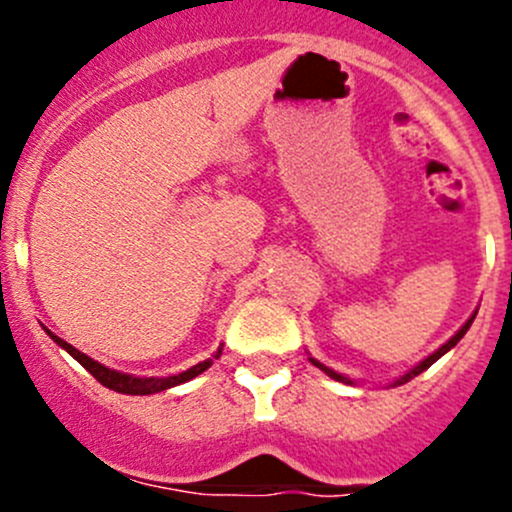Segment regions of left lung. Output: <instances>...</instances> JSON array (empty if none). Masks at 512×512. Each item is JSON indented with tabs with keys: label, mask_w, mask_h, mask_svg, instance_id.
<instances>
[{
	"label": "left lung",
	"mask_w": 512,
	"mask_h": 512,
	"mask_svg": "<svg viewBox=\"0 0 512 512\" xmlns=\"http://www.w3.org/2000/svg\"><path fill=\"white\" fill-rule=\"evenodd\" d=\"M473 319H476V314H473V317H471V319H468V322H466V324H463V327H461V329H458V332H456V337H451V339H448V342H446V344H443V347H441V349H438V352H433L431 356H428V359H423V361H421V364H418V366H414V369H411V371H409V374H404V376H401V379H399V381H396V386H399V384H406V381H411V379H414V376H418V374H421V371H426V369H428V366H431V364H436V361H438V359H441V356H443V354H446V352H448V349H453V347H456V344H458V342H461V339H463V334H466V332H468V329H471ZM312 364H314V366H319V369H324V371H327V374H329V376H332V379H337V381H347V384H349V379H344V376H339V374H337V371L327 369V366H322V364H319V361H314V359H312Z\"/></svg>",
	"instance_id": "1"
}]
</instances>
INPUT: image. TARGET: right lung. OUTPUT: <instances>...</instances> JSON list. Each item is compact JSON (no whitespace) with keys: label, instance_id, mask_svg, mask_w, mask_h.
<instances>
[{"label":"right lung","instance_id":"1","mask_svg":"<svg viewBox=\"0 0 512 512\" xmlns=\"http://www.w3.org/2000/svg\"><path fill=\"white\" fill-rule=\"evenodd\" d=\"M49 337L54 339L61 349H66V352L74 356V359L79 361V364L84 366L91 376H94L98 384L108 386V389L118 391V394H133V396L156 394V391H165V389H170V386H178V384H185V381L195 379V376L203 374V371L213 364V359H205V361H200V364H195L193 369L183 371V374H178V376H165V379H160V376H128V374H121V371L106 369V366H101L98 361L89 359V356L81 354L79 349H74L69 342H64V339L54 337L51 332H49ZM218 356H220V349H218V354H215V359H218Z\"/></svg>","mask_w":512,"mask_h":512}]
</instances>
